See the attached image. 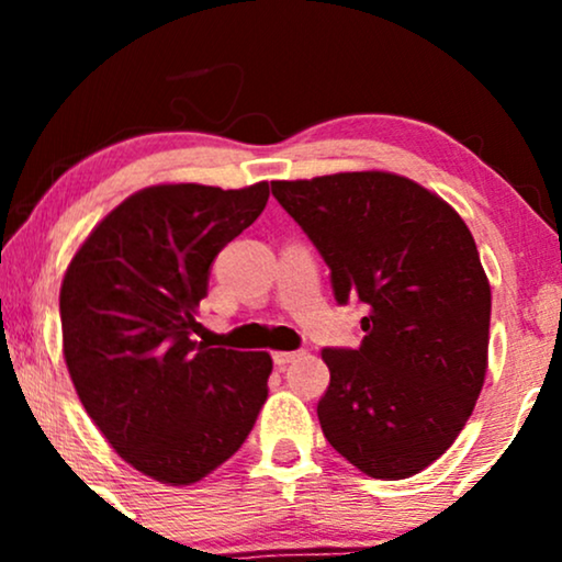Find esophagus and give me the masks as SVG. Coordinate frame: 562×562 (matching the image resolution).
I'll list each match as a JSON object with an SVG mask.
<instances>
[{"label":"esophagus","mask_w":562,"mask_h":562,"mask_svg":"<svg viewBox=\"0 0 562 562\" xmlns=\"http://www.w3.org/2000/svg\"><path fill=\"white\" fill-rule=\"evenodd\" d=\"M304 352L302 350H279V352H273V363L279 366V368H283V366H289L291 360H296V358H302Z\"/></svg>","instance_id":"esophagus-1"}]
</instances>
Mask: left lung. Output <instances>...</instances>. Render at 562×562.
<instances>
[{
  "label": "left lung",
  "mask_w": 562,
  "mask_h": 562,
  "mask_svg": "<svg viewBox=\"0 0 562 562\" xmlns=\"http://www.w3.org/2000/svg\"><path fill=\"white\" fill-rule=\"evenodd\" d=\"M310 235L340 304L358 299L360 348H325L327 442L373 479H409L456 442L488 368L491 286L471 229L389 171L271 181Z\"/></svg>",
  "instance_id": "left-lung-1"
}]
</instances>
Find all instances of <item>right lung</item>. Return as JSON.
<instances>
[{"label": "right lung", "instance_id": "add662e5", "mask_svg": "<svg viewBox=\"0 0 562 562\" xmlns=\"http://www.w3.org/2000/svg\"><path fill=\"white\" fill-rule=\"evenodd\" d=\"M268 202L245 189L158 183L106 214L60 283L64 358L114 452L168 486L233 458L268 396V352L191 340L210 266Z\"/></svg>", "mask_w": 562, "mask_h": 562}]
</instances>
